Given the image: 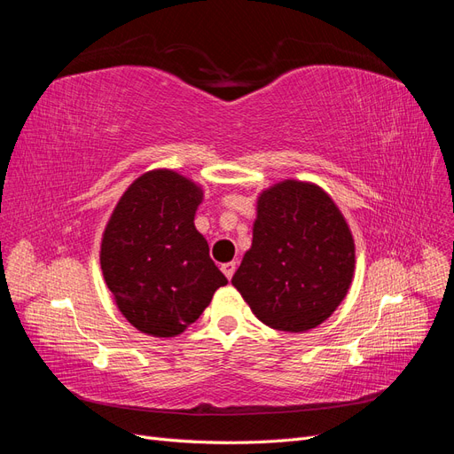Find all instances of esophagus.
I'll return each instance as SVG.
<instances>
[{
    "mask_svg": "<svg viewBox=\"0 0 454 454\" xmlns=\"http://www.w3.org/2000/svg\"><path fill=\"white\" fill-rule=\"evenodd\" d=\"M222 270H223L225 277L231 280V278H232V274H235V270H237V263H232V261H231V263L222 265Z\"/></svg>",
    "mask_w": 454,
    "mask_h": 454,
    "instance_id": "esophagus-1",
    "label": "esophagus"
}]
</instances>
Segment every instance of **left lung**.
Masks as SVG:
<instances>
[{
	"instance_id": "obj_1",
	"label": "left lung",
	"mask_w": 454,
	"mask_h": 454,
	"mask_svg": "<svg viewBox=\"0 0 454 454\" xmlns=\"http://www.w3.org/2000/svg\"><path fill=\"white\" fill-rule=\"evenodd\" d=\"M352 274L354 240L335 202L286 180L259 197L252 248L231 282L261 322L301 333L333 314Z\"/></svg>"
}]
</instances>
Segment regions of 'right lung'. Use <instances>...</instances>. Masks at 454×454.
Wrapping results in <instances>:
<instances>
[{
  "label": "right lung",
  "instance_id": "obj_1",
  "mask_svg": "<svg viewBox=\"0 0 454 454\" xmlns=\"http://www.w3.org/2000/svg\"><path fill=\"white\" fill-rule=\"evenodd\" d=\"M202 191L172 170L140 176L104 231L100 265L122 316L153 337L180 335L227 284L195 229Z\"/></svg>",
  "mask_w": 454,
  "mask_h": 454
}]
</instances>
